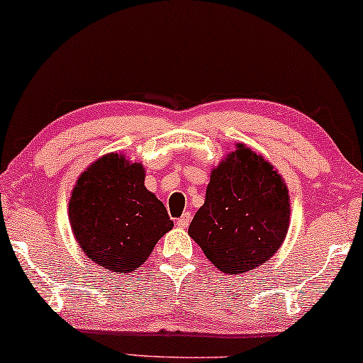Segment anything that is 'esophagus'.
<instances>
[{"mask_svg": "<svg viewBox=\"0 0 363 363\" xmlns=\"http://www.w3.org/2000/svg\"><path fill=\"white\" fill-rule=\"evenodd\" d=\"M190 221H191V213H183V216L177 220V226L186 228L188 225H190Z\"/></svg>", "mask_w": 363, "mask_h": 363, "instance_id": "34e87169", "label": "esophagus"}]
</instances>
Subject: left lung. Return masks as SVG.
I'll return each mask as SVG.
<instances>
[{"label": "left lung", "mask_w": 363, "mask_h": 363, "mask_svg": "<svg viewBox=\"0 0 363 363\" xmlns=\"http://www.w3.org/2000/svg\"><path fill=\"white\" fill-rule=\"evenodd\" d=\"M289 223L284 178L264 157L238 142L211 170L205 203L188 235L221 272L240 276L276 255Z\"/></svg>", "instance_id": "8db88e82"}]
</instances>
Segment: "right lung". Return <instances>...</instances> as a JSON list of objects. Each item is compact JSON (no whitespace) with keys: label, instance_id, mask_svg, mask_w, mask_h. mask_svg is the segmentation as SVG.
<instances>
[{"label":"right lung","instance_id":"1","mask_svg":"<svg viewBox=\"0 0 363 363\" xmlns=\"http://www.w3.org/2000/svg\"><path fill=\"white\" fill-rule=\"evenodd\" d=\"M69 223L89 259L116 274H130L173 228L167 208L145 186V167L125 153L92 162L71 191Z\"/></svg>","mask_w":363,"mask_h":363}]
</instances>
